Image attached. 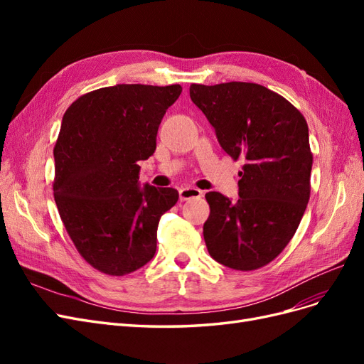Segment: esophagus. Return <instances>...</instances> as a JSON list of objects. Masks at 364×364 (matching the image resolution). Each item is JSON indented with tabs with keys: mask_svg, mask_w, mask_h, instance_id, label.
Instances as JSON below:
<instances>
[{
	"mask_svg": "<svg viewBox=\"0 0 364 364\" xmlns=\"http://www.w3.org/2000/svg\"><path fill=\"white\" fill-rule=\"evenodd\" d=\"M203 191L199 188H194V186H185V188L179 190V197L181 200H190V199H197V197H202Z\"/></svg>",
	"mask_w": 364,
	"mask_h": 364,
	"instance_id": "esophagus-1",
	"label": "esophagus"
}]
</instances>
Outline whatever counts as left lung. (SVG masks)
I'll use <instances>...</instances> for the list:
<instances>
[{"mask_svg":"<svg viewBox=\"0 0 364 364\" xmlns=\"http://www.w3.org/2000/svg\"><path fill=\"white\" fill-rule=\"evenodd\" d=\"M193 103L220 146L243 159L237 202L206 193L203 238L209 255L234 270H257L293 238L310 200L313 153L304 115L266 86L229 82L190 86Z\"/></svg>","mask_w":364,"mask_h":364,"instance_id":"left-lung-1","label":"left lung"}]
</instances>
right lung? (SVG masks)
I'll return each instance as SVG.
<instances>
[{
  "label": "right lung",
  "mask_w": 364,
  "mask_h": 364,
  "mask_svg": "<svg viewBox=\"0 0 364 364\" xmlns=\"http://www.w3.org/2000/svg\"><path fill=\"white\" fill-rule=\"evenodd\" d=\"M181 85H117L87 92L67 109L54 146V200L83 259L124 277L153 258L159 218L174 188H139V161L156 150L165 111Z\"/></svg>",
  "instance_id": "obj_1"
}]
</instances>
